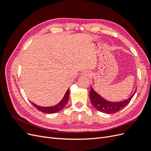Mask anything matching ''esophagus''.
Returning a JSON list of instances; mask_svg holds the SVG:
<instances>
[{
  "mask_svg": "<svg viewBox=\"0 0 151 151\" xmlns=\"http://www.w3.org/2000/svg\"><path fill=\"white\" fill-rule=\"evenodd\" d=\"M82 75L83 76H89V72L88 71V70H84L83 72V73H82Z\"/></svg>",
  "mask_w": 151,
  "mask_h": 151,
  "instance_id": "1",
  "label": "esophagus"
}]
</instances>
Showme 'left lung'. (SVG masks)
<instances>
[{"instance_id":"obj_1","label":"left lung","mask_w":151,"mask_h":151,"mask_svg":"<svg viewBox=\"0 0 151 151\" xmlns=\"http://www.w3.org/2000/svg\"><path fill=\"white\" fill-rule=\"evenodd\" d=\"M135 93V91L133 95H132L129 98H128L127 99L124 100L123 101L111 102L103 98L101 96L99 95L96 92L94 89L92 88V86H91L89 96L91 102L96 109L103 113L111 114L118 112L122 109L125 107L130 103V100L133 98Z\"/></svg>"}]
</instances>
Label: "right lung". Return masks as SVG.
Masks as SVG:
<instances>
[{
	"label": "right lung",
	"mask_w": 151,
	"mask_h": 151,
	"mask_svg": "<svg viewBox=\"0 0 151 151\" xmlns=\"http://www.w3.org/2000/svg\"><path fill=\"white\" fill-rule=\"evenodd\" d=\"M68 98H69V89H68L67 91H66V93L64 95V96L62 98V99L61 101L59 102L57 104L53 106H50V107H42V106H38V105L35 104V103H32V104L33 105V106L37 109H38L39 111H42L43 113H57L59 111L62 110V109L63 108L66 104L67 103V101L68 100Z\"/></svg>",
	"instance_id": "add662e5"
}]
</instances>
